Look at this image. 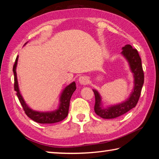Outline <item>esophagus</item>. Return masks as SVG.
<instances>
[{"label": "esophagus", "instance_id": "esophagus-1", "mask_svg": "<svg viewBox=\"0 0 159 159\" xmlns=\"http://www.w3.org/2000/svg\"><path fill=\"white\" fill-rule=\"evenodd\" d=\"M79 83L81 85H87L88 83H89V79H88V76H81L79 77Z\"/></svg>", "mask_w": 159, "mask_h": 159}]
</instances>
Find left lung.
I'll list each match as a JSON object with an SVG mask.
<instances>
[{
  "instance_id": "left-lung-1",
  "label": "left lung",
  "mask_w": 159,
  "mask_h": 159,
  "mask_svg": "<svg viewBox=\"0 0 159 159\" xmlns=\"http://www.w3.org/2000/svg\"><path fill=\"white\" fill-rule=\"evenodd\" d=\"M122 49V55L128 60L131 71L134 75V89L125 102L108 108L102 107L100 95L98 91L93 90L95 98V104L94 107L95 112L97 115L102 118L110 119L123 115L135 107L140 97L144 79L141 58L139 57L138 50L133 48L130 45H125Z\"/></svg>"
}]
</instances>
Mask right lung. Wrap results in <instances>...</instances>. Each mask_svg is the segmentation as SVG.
<instances>
[{"mask_svg": "<svg viewBox=\"0 0 159 159\" xmlns=\"http://www.w3.org/2000/svg\"><path fill=\"white\" fill-rule=\"evenodd\" d=\"M26 44V43H25ZM18 60V56L16 58L15 62L13 66V73H14V88L15 90L17 92V95L18 97L19 100H20L21 106L23 107V109L25 110V114L34 121L39 123H55L60 122L61 120H64L67 115H68L69 108V102L71 99V95H73L75 90L76 89V83L73 82L68 86H66L65 89L61 93L60 97V104L59 106V108L53 111L48 112H41L34 111L31 109L29 108L27 104L25 103V100L22 97H21L20 90L18 87V82L17 79V74H16V67H17Z\"/></svg>", "mask_w": 159, "mask_h": 159, "instance_id": "add662e5", "label": "right lung"}]
</instances>
